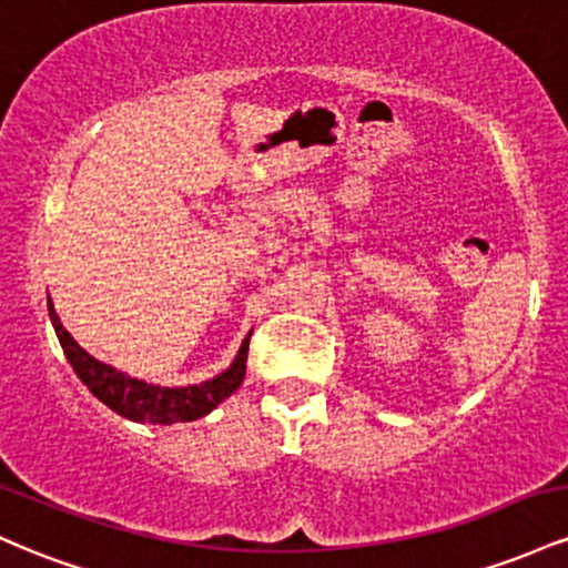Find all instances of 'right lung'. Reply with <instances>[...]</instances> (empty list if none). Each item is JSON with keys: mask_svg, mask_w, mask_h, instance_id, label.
Masks as SVG:
<instances>
[{"mask_svg": "<svg viewBox=\"0 0 568 568\" xmlns=\"http://www.w3.org/2000/svg\"><path fill=\"white\" fill-rule=\"evenodd\" d=\"M50 321L61 342L63 355L80 376L84 387L93 393L98 400L106 403L109 408L125 416L130 422H141V425H175V422H194L200 416L211 414L221 400H226L234 389L245 379V363H247V344H251V334L243 338L237 357L224 374L213 376L211 382L192 384V387H160V384H146L133 376L122 374L106 363L95 361L88 355L80 344L71 338V334L58 321L53 304L48 298Z\"/></svg>", "mask_w": 568, "mask_h": 568, "instance_id": "right-lung-1", "label": "right lung"}]
</instances>
